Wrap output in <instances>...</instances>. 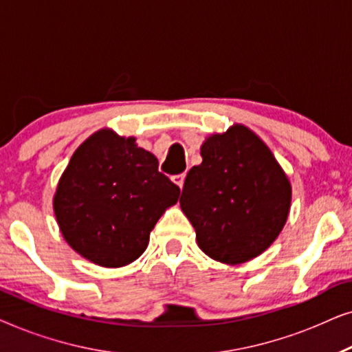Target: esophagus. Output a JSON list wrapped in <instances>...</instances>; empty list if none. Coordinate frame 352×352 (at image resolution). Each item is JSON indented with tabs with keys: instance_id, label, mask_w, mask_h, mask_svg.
Returning <instances> with one entry per match:
<instances>
[{
	"instance_id": "34e87169",
	"label": "esophagus",
	"mask_w": 352,
	"mask_h": 352,
	"mask_svg": "<svg viewBox=\"0 0 352 352\" xmlns=\"http://www.w3.org/2000/svg\"><path fill=\"white\" fill-rule=\"evenodd\" d=\"M184 179H186V175H184V173H182V175H176V176H173V181H175L176 184L181 187V189H182V186H184Z\"/></svg>"
}]
</instances>
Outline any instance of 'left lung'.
Returning a JSON list of instances; mask_svg holds the SVG:
<instances>
[{
	"label": "left lung",
	"mask_w": 352,
	"mask_h": 352,
	"mask_svg": "<svg viewBox=\"0 0 352 352\" xmlns=\"http://www.w3.org/2000/svg\"><path fill=\"white\" fill-rule=\"evenodd\" d=\"M201 158L187 173L179 199L200 250L228 264L258 256L285 226L292 200L285 173L242 124L206 139Z\"/></svg>",
	"instance_id": "1"
}]
</instances>
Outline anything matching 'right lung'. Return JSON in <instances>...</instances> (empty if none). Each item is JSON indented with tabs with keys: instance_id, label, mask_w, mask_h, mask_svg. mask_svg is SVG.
Masks as SVG:
<instances>
[{
	"instance_id": "add662e5",
	"label": "right lung",
	"mask_w": 352,
	"mask_h": 352,
	"mask_svg": "<svg viewBox=\"0 0 352 352\" xmlns=\"http://www.w3.org/2000/svg\"><path fill=\"white\" fill-rule=\"evenodd\" d=\"M179 192L134 138L102 129L72 155L57 186L54 213L76 253L99 266L122 267L144 253L153 226Z\"/></svg>"
}]
</instances>
